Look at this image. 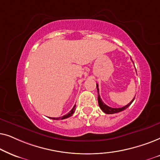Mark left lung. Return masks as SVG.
Instances as JSON below:
<instances>
[{"instance_id": "left-lung-1", "label": "left lung", "mask_w": 160, "mask_h": 160, "mask_svg": "<svg viewBox=\"0 0 160 160\" xmlns=\"http://www.w3.org/2000/svg\"><path fill=\"white\" fill-rule=\"evenodd\" d=\"M97 91H98V103H99V107L102 109V111H103L104 112H105L106 114H114V113H117V112H121V111H123V110H126L127 108L129 107V105L132 103L134 99H135V98H134V99L132 100L130 102H129L128 105L123 106V107H122V108H110V107H109V106L106 105L105 104L102 102L101 98H100V96L99 94V88H98V84H97Z\"/></svg>"}]
</instances>
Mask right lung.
<instances>
[{"mask_svg": "<svg viewBox=\"0 0 160 160\" xmlns=\"http://www.w3.org/2000/svg\"><path fill=\"white\" fill-rule=\"evenodd\" d=\"M74 111H75V105L74 106L73 108H72V109L70 110V111L68 112L67 115H64V116H62V117H58V118H50L53 119V120H62V119L67 118H69V117L72 116L74 112Z\"/></svg>", "mask_w": 160, "mask_h": 160, "instance_id": "obj_1", "label": "right lung"}]
</instances>
